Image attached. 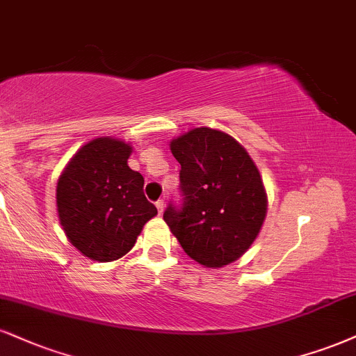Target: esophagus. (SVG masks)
<instances>
[{"instance_id": "1", "label": "esophagus", "mask_w": 356, "mask_h": 356, "mask_svg": "<svg viewBox=\"0 0 356 356\" xmlns=\"http://www.w3.org/2000/svg\"><path fill=\"white\" fill-rule=\"evenodd\" d=\"M156 207H157V211H159V213H162V212H164L165 202H164V200H157V202H156Z\"/></svg>"}]
</instances>
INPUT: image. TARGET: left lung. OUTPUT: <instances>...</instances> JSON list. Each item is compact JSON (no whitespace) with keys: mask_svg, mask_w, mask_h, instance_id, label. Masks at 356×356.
<instances>
[{"mask_svg":"<svg viewBox=\"0 0 356 356\" xmlns=\"http://www.w3.org/2000/svg\"><path fill=\"white\" fill-rule=\"evenodd\" d=\"M184 209L164 220L192 260L222 268L250 248L267 216V191L245 147L224 131L194 127L170 140Z\"/></svg>","mask_w":356,"mask_h":356,"instance_id":"1","label":"left lung"}]
</instances>
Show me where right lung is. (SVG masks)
I'll return each instance as SVG.
<instances>
[{
	"instance_id": "1",
	"label": "right lung",
	"mask_w": 356,
	"mask_h": 356,
	"mask_svg": "<svg viewBox=\"0 0 356 356\" xmlns=\"http://www.w3.org/2000/svg\"><path fill=\"white\" fill-rule=\"evenodd\" d=\"M131 152L129 143L96 137L71 157L58 179L59 224L67 241L96 262L126 255L157 216L144 195V177L127 165Z\"/></svg>"
}]
</instances>
